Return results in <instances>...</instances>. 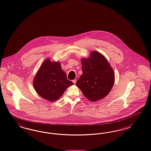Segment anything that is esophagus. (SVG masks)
Listing matches in <instances>:
<instances>
[{
    "label": "esophagus",
    "instance_id": "34e87169",
    "mask_svg": "<svg viewBox=\"0 0 151 151\" xmlns=\"http://www.w3.org/2000/svg\"><path fill=\"white\" fill-rule=\"evenodd\" d=\"M73 84H76V80H73Z\"/></svg>",
    "mask_w": 151,
    "mask_h": 151
}]
</instances>
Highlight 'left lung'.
Instances as JSON below:
<instances>
[{
    "label": "left lung",
    "instance_id": "1",
    "mask_svg": "<svg viewBox=\"0 0 151 151\" xmlns=\"http://www.w3.org/2000/svg\"><path fill=\"white\" fill-rule=\"evenodd\" d=\"M90 57L81 60L83 74L76 85L91 101L109 94L115 82V73L108 60L100 53L93 51Z\"/></svg>",
    "mask_w": 151,
    "mask_h": 151
}]
</instances>
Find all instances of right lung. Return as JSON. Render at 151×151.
<instances>
[{
    "mask_svg": "<svg viewBox=\"0 0 151 151\" xmlns=\"http://www.w3.org/2000/svg\"><path fill=\"white\" fill-rule=\"evenodd\" d=\"M73 84L67 78L66 73L61 68L60 62L44 61L33 80L37 93L42 98L53 102L59 99L67 88Z\"/></svg>",
    "mask_w": 151,
    "mask_h": 151,
    "instance_id": "right-lung-1",
    "label": "right lung"
}]
</instances>
